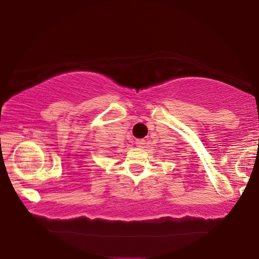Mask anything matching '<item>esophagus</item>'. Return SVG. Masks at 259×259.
<instances>
[{"instance_id": "34e87169", "label": "esophagus", "mask_w": 259, "mask_h": 259, "mask_svg": "<svg viewBox=\"0 0 259 259\" xmlns=\"http://www.w3.org/2000/svg\"><path fill=\"white\" fill-rule=\"evenodd\" d=\"M135 143H136V145H137L138 148H144L145 141L144 140H136V142H135Z\"/></svg>"}]
</instances>
